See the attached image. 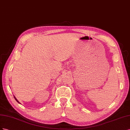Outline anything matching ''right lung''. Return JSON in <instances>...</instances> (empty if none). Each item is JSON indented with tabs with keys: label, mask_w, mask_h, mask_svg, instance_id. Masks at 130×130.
Masks as SVG:
<instances>
[{
	"label": "right lung",
	"mask_w": 130,
	"mask_h": 130,
	"mask_svg": "<svg viewBox=\"0 0 130 130\" xmlns=\"http://www.w3.org/2000/svg\"><path fill=\"white\" fill-rule=\"evenodd\" d=\"M14 99H15V100H16V101H17V102H18V103H20V102H19V101H18V100H17L16 99V98L15 97H14Z\"/></svg>",
	"instance_id": "add662e5"
}]
</instances>
